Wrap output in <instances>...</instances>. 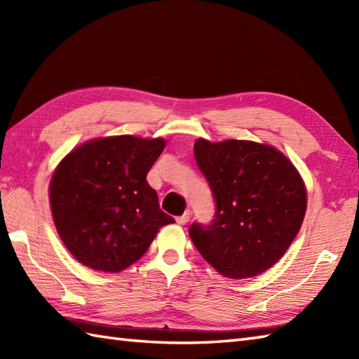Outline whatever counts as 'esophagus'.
I'll use <instances>...</instances> for the list:
<instances>
[{
    "instance_id": "1",
    "label": "esophagus",
    "mask_w": 359,
    "mask_h": 359,
    "mask_svg": "<svg viewBox=\"0 0 359 359\" xmlns=\"http://www.w3.org/2000/svg\"><path fill=\"white\" fill-rule=\"evenodd\" d=\"M189 217H191V212L187 211V212H184V215H182V216L175 217V220H177V224H180V225H185V224L188 222V220H189Z\"/></svg>"
}]
</instances>
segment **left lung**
<instances>
[{
    "label": "left lung",
    "mask_w": 359,
    "mask_h": 359,
    "mask_svg": "<svg viewBox=\"0 0 359 359\" xmlns=\"http://www.w3.org/2000/svg\"><path fill=\"white\" fill-rule=\"evenodd\" d=\"M194 157L216 201L210 225L189 226L196 248L226 278L269 270L306 216L307 191L294 165L270 144L250 140L199 139Z\"/></svg>",
    "instance_id": "8db88e82"
}]
</instances>
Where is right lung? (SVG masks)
Listing matches in <instances>:
<instances>
[{"label":"right lung","instance_id":"1","mask_svg":"<svg viewBox=\"0 0 359 359\" xmlns=\"http://www.w3.org/2000/svg\"><path fill=\"white\" fill-rule=\"evenodd\" d=\"M163 139L114 135L80 144L53 171V224L69 253L93 270L118 273L144 255L163 225L147 174Z\"/></svg>","mask_w":359,"mask_h":359}]
</instances>
